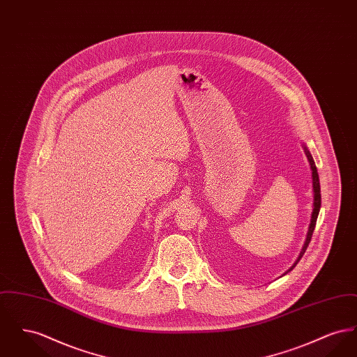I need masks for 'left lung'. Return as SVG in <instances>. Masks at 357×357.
Here are the masks:
<instances>
[{"instance_id":"left-lung-1","label":"left lung","mask_w":357,"mask_h":357,"mask_svg":"<svg viewBox=\"0 0 357 357\" xmlns=\"http://www.w3.org/2000/svg\"><path fill=\"white\" fill-rule=\"evenodd\" d=\"M305 153L309 163H310V169H312V178H313V191H314V202H313V213H312V220H310V225H309V230H307V236H306L305 243H304V248L301 250V253L298 255V259L296 261V264L289 269V272L297 265V262L303 258V255L305 253L306 248L307 245L310 243V239L313 236V231H314V227H316V221H317V217H319V211H320V207H321V190H320V181H319V174H317V169H316V165H314V160L312 158L310 153L306 150Z\"/></svg>"}]
</instances>
